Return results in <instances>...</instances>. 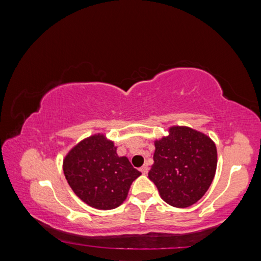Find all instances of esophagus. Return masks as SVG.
Wrapping results in <instances>:
<instances>
[{"mask_svg": "<svg viewBox=\"0 0 261 261\" xmlns=\"http://www.w3.org/2000/svg\"><path fill=\"white\" fill-rule=\"evenodd\" d=\"M148 170H149V167H148V165H147V164H145L144 166L140 167V171H141L142 174H147V173H148Z\"/></svg>", "mask_w": 261, "mask_h": 261, "instance_id": "esophagus-1", "label": "esophagus"}]
</instances>
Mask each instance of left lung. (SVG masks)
<instances>
[{
    "mask_svg": "<svg viewBox=\"0 0 261 261\" xmlns=\"http://www.w3.org/2000/svg\"><path fill=\"white\" fill-rule=\"evenodd\" d=\"M216 166L217 150L211 138L190 127L173 126L170 135L155 141L148 177L168 205L186 208L207 192Z\"/></svg>",
    "mask_w": 261,
    "mask_h": 261,
    "instance_id": "1",
    "label": "left lung"
}]
</instances>
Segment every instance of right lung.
<instances>
[{"mask_svg": "<svg viewBox=\"0 0 261 261\" xmlns=\"http://www.w3.org/2000/svg\"><path fill=\"white\" fill-rule=\"evenodd\" d=\"M66 181L81 200L97 209H114L125 200L141 173L126 157H119L116 147L103 135L79 142L63 161Z\"/></svg>", "mask_w": 261, "mask_h": 261, "instance_id": "1", "label": "right lung"}]
</instances>
